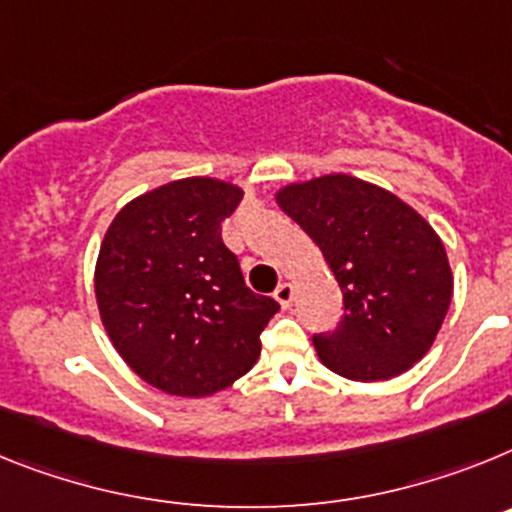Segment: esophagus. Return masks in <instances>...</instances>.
I'll use <instances>...</instances> for the list:
<instances>
[{
    "instance_id": "34e87169",
    "label": "esophagus",
    "mask_w": 512,
    "mask_h": 512,
    "mask_svg": "<svg viewBox=\"0 0 512 512\" xmlns=\"http://www.w3.org/2000/svg\"><path fill=\"white\" fill-rule=\"evenodd\" d=\"M273 296H275V301L283 306V309H288V306L293 304V286L291 283H281V286L275 288Z\"/></svg>"
}]
</instances>
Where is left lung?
I'll list each match as a JSON object with an SVG mask.
<instances>
[{"label":"left lung","instance_id":"8db88e82","mask_svg":"<svg viewBox=\"0 0 512 512\" xmlns=\"http://www.w3.org/2000/svg\"><path fill=\"white\" fill-rule=\"evenodd\" d=\"M275 203L314 239L342 291L319 361L350 381H386L428 353L451 306L453 275L433 226L389 190L353 175L291 182Z\"/></svg>","mask_w":512,"mask_h":512}]
</instances>
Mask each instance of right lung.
<instances>
[{"instance_id": "right-lung-1", "label": "right lung", "mask_w": 512, "mask_h": 512, "mask_svg": "<svg viewBox=\"0 0 512 512\" xmlns=\"http://www.w3.org/2000/svg\"><path fill=\"white\" fill-rule=\"evenodd\" d=\"M244 190L185 177L133 198L105 231L95 265L102 327L136 376L175 397H208L260 358L281 309L244 286L221 224Z\"/></svg>"}]
</instances>
